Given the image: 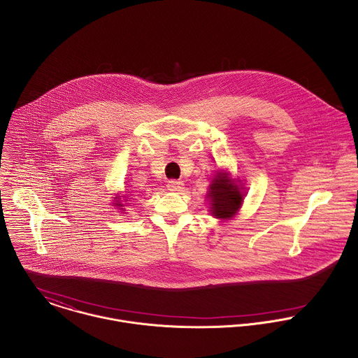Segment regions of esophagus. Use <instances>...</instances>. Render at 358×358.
I'll return each instance as SVG.
<instances>
[{
  "label": "esophagus",
  "instance_id": "obj_1",
  "mask_svg": "<svg viewBox=\"0 0 358 358\" xmlns=\"http://www.w3.org/2000/svg\"><path fill=\"white\" fill-rule=\"evenodd\" d=\"M166 187L171 192H180L183 189V182H180V180H169Z\"/></svg>",
  "mask_w": 358,
  "mask_h": 358
}]
</instances>
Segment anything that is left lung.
I'll use <instances>...</instances> for the list:
<instances>
[{
  "instance_id": "8db88e82",
  "label": "left lung",
  "mask_w": 358,
  "mask_h": 358,
  "mask_svg": "<svg viewBox=\"0 0 358 358\" xmlns=\"http://www.w3.org/2000/svg\"><path fill=\"white\" fill-rule=\"evenodd\" d=\"M208 199L215 217L227 219L237 213L243 204V194L237 185H233L226 173L217 172L209 185Z\"/></svg>"
}]
</instances>
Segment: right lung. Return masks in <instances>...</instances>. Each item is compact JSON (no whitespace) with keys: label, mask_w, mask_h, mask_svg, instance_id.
I'll return each mask as SVG.
<instances>
[{"label":"right lung","mask_w":358,"mask_h":358,"mask_svg":"<svg viewBox=\"0 0 358 358\" xmlns=\"http://www.w3.org/2000/svg\"><path fill=\"white\" fill-rule=\"evenodd\" d=\"M115 199H118V197H115ZM115 205H117V206H122V204H120V203H118V201H117V203H115Z\"/></svg>","instance_id":"1"}]
</instances>
